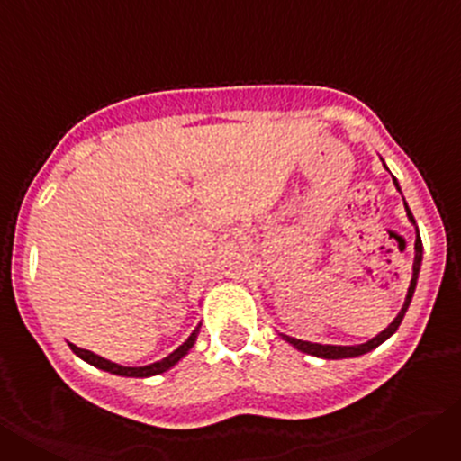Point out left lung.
<instances>
[{"label":"left lung","mask_w":461,"mask_h":461,"mask_svg":"<svg viewBox=\"0 0 461 461\" xmlns=\"http://www.w3.org/2000/svg\"><path fill=\"white\" fill-rule=\"evenodd\" d=\"M385 166V164H383ZM385 170H388V166H385ZM394 186H397V191L402 194V189H399V182L394 180ZM404 198V195H402ZM404 207H406V217H409V221L415 226V219L413 214H411L409 205H406L404 201ZM415 256H413V275H411V284H409V291H406V297H404V304H402V309H399V313L393 319V323L388 325V328H383L381 332H378L376 337H372V339H367L365 344H353V346H337V344H313V341H304V339H295V337H288V335H281L279 337L284 341H288V344L293 346V348H297V351L307 353V356H313V357H323V360H344V357H360L365 356V353L374 351L376 346H381L383 341H388L390 337L397 332L399 323L404 321V313L406 309H409L411 300H413V293H415V286H418V276H420V266H422V240H420V233H418V226H415V247H413Z\"/></svg>","instance_id":"left-lung-1"}]
</instances>
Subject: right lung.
Returning a JSON list of instances; mask_svg holds the SVG:
<instances>
[{
	"label": "right lung",
	"instance_id": "obj_1",
	"mask_svg": "<svg viewBox=\"0 0 461 461\" xmlns=\"http://www.w3.org/2000/svg\"><path fill=\"white\" fill-rule=\"evenodd\" d=\"M198 332H201V325H198V328H195L194 332L189 335V339H186L182 346H177L173 353H168V356L161 357V360L152 362V365H142V367H124V365H117V362L105 360V357L96 356V353L85 351V348H80V346H76V344H68V346H71V351L76 353L80 360H85L87 365H92V367L104 369V372L117 374V376H126V378H149V376H157V374L168 372L170 367H175V365H177V362H180L182 357L191 351V348H194L195 339H198Z\"/></svg>",
	"mask_w": 461,
	"mask_h": 461
}]
</instances>
